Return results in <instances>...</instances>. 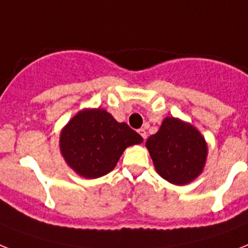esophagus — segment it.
I'll return each instance as SVG.
<instances>
[{"instance_id":"esophagus-1","label":"esophagus","mask_w":248,"mask_h":248,"mask_svg":"<svg viewBox=\"0 0 248 248\" xmlns=\"http://www.w3.org/2000/svg\"><path fill=\"white\" fill-rule=\"evenodd\" d=\"M139 134H140V136H141L142 139H146V136H148V134H146V131H145V128H140V130H139Z\"/></svg>"}]
</instances>
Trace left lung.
Masks as SVG:
<instances>
[{"label":"left lung","instance_id":"8db88e82","mask_svg":"<svg viewBox=\"0 0 248 248\" xmlns=\"http://www.w3.org/2000/svg\"><path fill=\"white\" fill-rule=\"evenodd\" d=\"M145 145L156 173L177 186L196 180L206 164L208 142L194 124L180 118H164Z\"/></svg>","mask_w":248,"mask_h":248}]
</instances>
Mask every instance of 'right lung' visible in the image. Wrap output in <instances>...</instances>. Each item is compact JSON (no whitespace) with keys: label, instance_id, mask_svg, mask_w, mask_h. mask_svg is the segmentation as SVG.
Segmentation results:
<instances>
[{"label":"right lung","instance_id":"right-lung-1","mask_svg":"<svg viewBox=\"0 0 248 248\" xmlns=\"http://www.w3.org/2000/svg\"><path fill=\"white\" fill-rule=\"evenodd\" d=\"M142 138L103 108H85L68 121L60 134V152L76 174L94 180L114 170L126 148Z\"/></svg>","mask_w":248,"mask_h":248}]
</instances>
